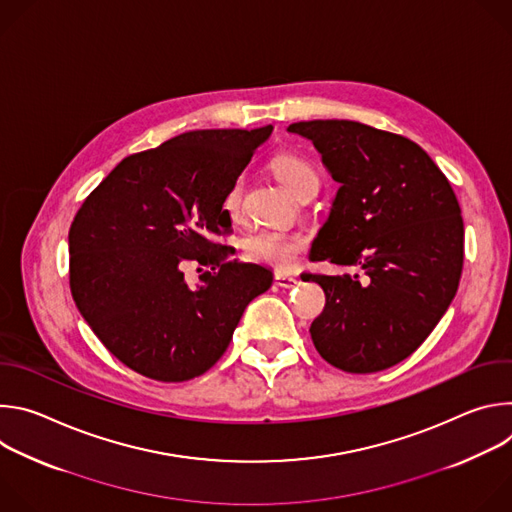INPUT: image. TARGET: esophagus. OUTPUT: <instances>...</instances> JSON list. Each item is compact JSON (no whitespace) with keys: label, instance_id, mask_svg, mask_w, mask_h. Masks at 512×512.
<instances>
[{"label":"esophagus","instance_id":"obj_1","mask_svg":"<svg viewBox=\"0 0 512 512\" xmlns=\"http://www.w3.org/2000/svg\"><path fill=\"white\" fill-rule=\"evenodd\" d=\"M275 283L283 289H291L296 287L300 281L294 277V275H287V273H281V271H275Z\"/></svg>","mask_w":512,"mask_h":512}]
</instances>
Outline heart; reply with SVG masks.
<instances>
[{
	"instance_id": "1",
	"label": "heart",
	"mask_w": 512,
	"mask_h": 512,
	"mask_svg": "<svg viewBox=\"0 0 512 512\" xmlns=\"http://www.w3.org/2000/svg\"><path fill=\"white\" fill-rule=\"evenodd\" d=\"M275 176L291 194H300L302 190L314 186L318 188L316 170L298 156H277L271 164ZM243 204V178H235L223 196V210L229 218H239ZM245 255L249 261L271 267L275 271H291L302 253L308 249V239L296 231L281 229H261L251 233L243 243Z\"/></svg>"
}]
</instances>
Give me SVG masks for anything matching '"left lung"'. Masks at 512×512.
Segmentation results:
<instances>
[{"mask_svg":"<svg viewBox=\"0 0 512 512\" xmlns=\"http://www.w3.org/2000/svg\"><path fill=\"white\" fill-rule=\"evenodd\" d=\"M287 131L310 139L340 184L310 259L356 267L310 275L326 294L310 326L314 346L340 371H385L421 346L456 296L464 263L458 198L403 135L346 119Z\"/></svg>","mask_w":512,"mask_h":512,"instance_id":"obj_1","label":"left lung"}]
</instances>
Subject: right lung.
I'll use <instances>...</instances> for the list:
<instances>
[{
  "mask_svg": "<svg viewBox=\"0 0 512 512\" xmlns=\"http://www.w3.org/2000/svg\"><path fill=\"white\" fill-rule=\"evenodd\" d=\"M273 127L198 129L125 158L68 231L79 312L131 371L162 383L206 373L273 273L231 259L223 196ZM194 262L201 283L183 269Z\"/></svg>",
  "mask_w": 512,
  "mask_h": 512,
  "instance_id": "obj_1",
  "label": "right lung"
}]
</instances>
